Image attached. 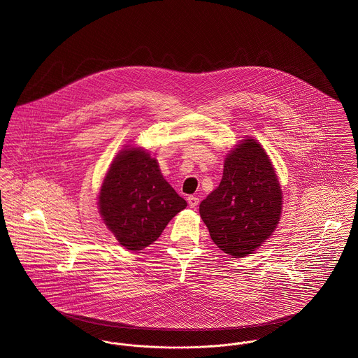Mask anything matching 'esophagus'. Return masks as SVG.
I'll return each instance as SVG.
<instances>
[{
  "instance_id": "34e87169",
  "label": "esophagus",
  "mask_w": 358,
  "mask_h": 358,
  "mask_svg": "<svg viewBox=\"0 0 358 358\" xmlns=\"http://www.w3.org/2000/svg\"><path fill=\"white\" fill-rule=\"evenodd\" d=\"M187 201H188V204H189V207H191V208H196V207H197V204H199V199H197L196 196H188Z\"/></svg>"
}]
</instances>
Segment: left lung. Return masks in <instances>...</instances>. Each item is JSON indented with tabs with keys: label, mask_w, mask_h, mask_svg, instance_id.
<instances>
[{
	"label": "left lung",
	"mask_w": 358,
	"mask_h": 358,
	"mask_svg": "<svg viewBox=\"0 0 358 358\" xmlns=\"http://www.w3.org/2000/svg\"><path fill=\"white\" fill-rule=\"evenodd\" d=\"M282 210V191L262 145L247 138L226 158L220 187L199 207L214 244L244 257L273 234Z\"/></svg>",
	"instance_id": "8db88e82"
}]
</instances>
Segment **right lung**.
Here are the masks:
<instances>
[{
	"label": "right lung",
	"instance_id": "1",
	"mask_svg": "<svg viewBox=\"0 0 358 358\" xmlns=\"http://www.w3.org/2000/svg\"><path fill=\"white\" fill-rule=\"evenodd\" d=\"M187 201L166 182L158 162L138 148L121 151L99 193V211L118 243L141 250L165 230Z\"/></svg>",
	"mask_w": 358,
	"mask_h": 358
}]
</instances>
